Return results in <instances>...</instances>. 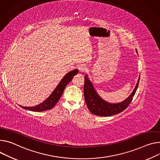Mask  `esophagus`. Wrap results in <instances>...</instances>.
Instances as JSON below:
<instances>
[{"instance_id": "34e87169", "label": "esophagus", "mask_w": 160, "mask_h": 160, "mask_svg": "<svg viewBox=\"0 0 160 160\" xmlns=\"http://www.w3.org/2000/svg\"><path fill=\"white\" fill-rule=\"evenodd\" d=\"M78 70H79V72H83L84 71H85V70L87 69L86 67L83 65V64H80L79 66H78Z\"/></svg>"}]
</instances>
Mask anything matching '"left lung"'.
<instances>
[{"mask_svg":"<svg viewBox=\"0 0 160 160\" xmlns=\"http://www.w3.org/2000/svg\"><path fill=\"white\" fill-rule=\"evenodd\" d=\"M136 52L138 53L137 49ZM84 79L83 94L85 103L89 111L94 115L107 117L121 113L129 106L138 88L140 76L133 92L125 100L117 103H110L101 98L94 89L88 75H85Z\"/></svg>","mask_w":160,"mask_h":160,"instance_id":"1","label":"left lung"}]
</instances>
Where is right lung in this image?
Listing matches in <instances>:
<instances>
[{
  "instance_id": "add662e5",
  "label": "right lung",
  "mask_w": 160,
  "mask_h": 160,
  "mask_svg": "<svg viewBox=\"0 0 160 160\" xmlns=\"http://www.w3.org/2000/svg\"><path fill=\"white\" fill-rule=\"evenodd\" d=\"M78 70L77 69L71 71L65 75V76L62 78L59 84L57 85L56 88L51 93V94L41 103L34 106V107H23L20 106L22 108L32 112H42L47 110L52 109L58 102V101L61 97L64 89L69 82L72 79V77L78 73Z\"/></svg>"
}]
</instances>
